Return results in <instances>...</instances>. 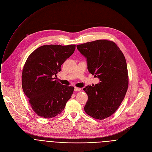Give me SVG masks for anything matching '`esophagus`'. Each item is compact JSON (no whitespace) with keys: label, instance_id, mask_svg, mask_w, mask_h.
<instances>
[{"label":"esophagus","instance_id":"obj_1","mask_svg":"<svg viewBox=\"0 0 152 152\" xmlns=\"http://www.w3.org/2000/svg\"><path fill=\"white\" fill-rule=\"evenodd\" d=\"M81 90L80 88H78V87H75V91H79Z\"/></svg>","mask_w":152,"mask_h":152}]
</instances>
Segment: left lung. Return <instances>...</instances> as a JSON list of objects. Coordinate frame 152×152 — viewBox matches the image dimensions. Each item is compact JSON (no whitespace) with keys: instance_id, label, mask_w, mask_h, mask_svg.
<instances>
[{"instance_id":"1","label":"left lung","mask_w":152,"mask_h":152,"mask_svg":"<svg viewBox=\"0 0 152 152\" xmlns=\"http://www.w3.org/2000/svg\"><path fill=\"white\" fill-rule=\"evenodd\" d=\"M76 47L86 58L89 72L100 81L83 88L88 97L85 112L95 119L103 120L117 110L126 94L129 77L125 57L115 43L107 39Z\"/></svg>"}]
</instances>
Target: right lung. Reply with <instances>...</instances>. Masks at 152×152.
<instances>
[{
  "instance_id": "1",
  "label": "right lung",
  "mask_w": 152,
  "mask_h": 152,
  "mask_svg": "<svg viewBox=\"0 0 152 152\" xmlns=\"http://www.w3.org/2000/svg\"><path fill=\"white\" fill-rule=\"evenodd\" d=\"M75 49V45H44L32 52L26 59L21 75L22 88L38 116L45 118L56 116L71 98L73 86L61 84L55 76Z\"/></svg>"
}]
</instances>
